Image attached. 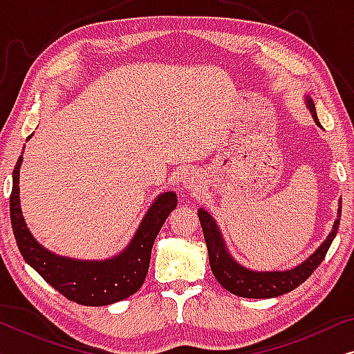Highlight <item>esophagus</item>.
I'll return each mask as SVG.
<instances>
[{
  "instance_id": "34e87169",
  "label": "esophagus",
  "mask_w": 354,
  "mask_h": 354,
  "mask_svg": "<svg viewBox=\"0 0 354 354\" xmlns=\"http://www.w3.org/2000/svg\"><path fill=\"white\" fill-rule=\"evenodd\" d=\"M201 187V178L196 176V174H187L185 178H183V188L188 192H198Z\"/></svg>"
}]
</instances>
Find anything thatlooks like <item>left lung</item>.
<instances>
[{
    "label": "left lung",
    "mask_w": 354,
    "mask_h": 354,
    "mask_svg": "<svg viewBox=\"0 0 354 354\" xmlns=\"http://www.w3.org/2000/svg\"><path fill=\"white\" fill-rule=\"evenodd\" d=\"M306 103L308 109L311 111V115L314 118V122H316L319 127H322L317 119L313 100L309 98V96H306ZM340 214L342 203L338 205V216L335 222H333V229L330 234H328L327 239L324 240V243L319 246L306 261H303L301 264L297 266V268L288 270L256 272V270L243 268V266L239 264L234 258H232L216 221L212 219V216L207 214L205 209H201V207L198 209V217H200L203 227V235H205L212 274H214L217 282H219L225 290H229L230 293L239 295V297L243 298H275L299 287V285L317 269V266L322 263L324 258H326L327 251L330 248L332 241L335 239L338 232Z\"/></svg>",
    "instance_id": "obj_1"
}]
</instances>
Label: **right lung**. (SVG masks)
Listing matches in <instances>:
<instances>
[{"instance_id": "add662e5", "label": "right lung", "mask_w": 354, "mask_h": 354, "mask_svg": "<svg viewBox=\"0 0 354 354\" xmlns=\"http://www.w3.org/2000/svg\"><path fill=\"white\" fill-rule=\"evenodd\" d=\"M21 164L22 154L12 171L9 211H11V224L17 248L26 263L67 299L84 306H104L137 293L148 274L154 240L164 221L177 206L176 193H161L154 200L145 214L137 234L122 253L103 261L72 259L43 248L27 229L21 209V200H19Z\"/></svg>"}]
</instances>
